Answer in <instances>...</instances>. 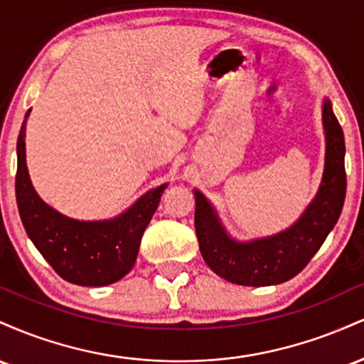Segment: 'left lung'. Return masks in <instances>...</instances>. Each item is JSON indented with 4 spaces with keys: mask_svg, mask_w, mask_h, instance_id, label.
<instances>
[{
    "mask_svg": "<svg viewBox=\"0 0 364 364\" xmlns=\"http://www.w3.org/2000/svg\"><path fill=\"white\" fill-rule=\"evenodd\" d=\"M327 139L318 195L291 229L267 240L236 243L224 232L205 196L195 191V229L200 253L217 275L240 286H272L289 281L315 257L339 220L346 198L344 133L328 101L323 104Z\"/></svg>",
    "mask_w": 364,
    "mask_h": 364,
    "instance_id": "left-lung-1",
    "label": "left lung"
}]
</instances>
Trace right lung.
Listing matches in <instances>:
<instances>
[{
	"mask_svg": "<svg viewBox=\"0 0 364 364\" xmlns=\"http://www.w3.org/2000/svg\"><path fill=\"white\" fill-rule=\"evenodd\" d=\"M23 135L25 121L16 141L15 193L20 219L32 243L65 281L78 286H107L119 281L135 265L141 236L157 210L166 185L150 190L114 220L68 219L46 205L32 188L25 166Z\"/></svg>",
	"mask_w": 364,
	"mask_h": 364,
	"instance_id": "obj_1",
	"label": "right lung"
}]
</instances>
